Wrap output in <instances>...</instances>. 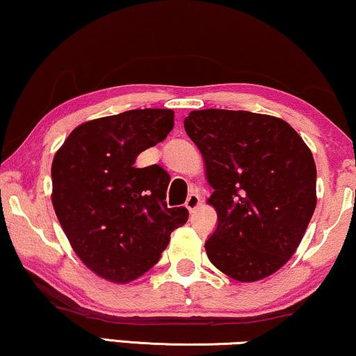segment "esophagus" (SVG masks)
<instances>
[{"label":"esophagus","mask_w":356,"mask_h":356,"mask_svg":"<svg viewBox=\"0 0 356 356\" xmlns=\"http://www.w3.org/2000/svg\"><path fill=\"white\" fill-rule=\"evenodd\" d=\"M200 202H201L200 196H197L196 193H191V195H188L186 202H184V206H186V209H188L189 212H193V211L196 209L197 206H200Z\"/></svg>","instance_id":"esophagus-1"}]
</instances>
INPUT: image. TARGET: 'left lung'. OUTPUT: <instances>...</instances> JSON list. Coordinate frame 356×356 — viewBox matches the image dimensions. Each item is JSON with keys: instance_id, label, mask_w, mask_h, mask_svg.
<instances>
[{"instance_id": "obj_1", "label": "left lung", "mask_w": 356, "mask_h": 356, "mask_svg": "<svg viewBox=\"0 0 356 356\" xmlns=\"http://www.w3.org/2000/svg\"><path fill=\"white\" fill-rule=\"evenodd\" d=\"M184 131L214 188L211 263L243 283L273 275L296 252L316 209L311 150L283 119L248 111H193Z\"/></svg>"}]
</instances>
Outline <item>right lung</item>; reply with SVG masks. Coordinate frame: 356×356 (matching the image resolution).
<instances>
[{
  "label": "right lung",
  "instance_id": "right-lung-1",
  "mask_svg": "<svg viewBox=\"0 0 356 356\" xmlns=\"http://www.w3.org/2000/svg\"><path fill=\"white\" fill-rule=\"evenodd\" d=\"M172 109H132L78 126L52 163V202L73 250L90 270L129 283L160 260L170 234L188 220L167 206L168 173L136 168L137 155L163 142Z\"/></svg>",
  "mask_w": 356,
  "mask_h": 356
}]
</instances>
